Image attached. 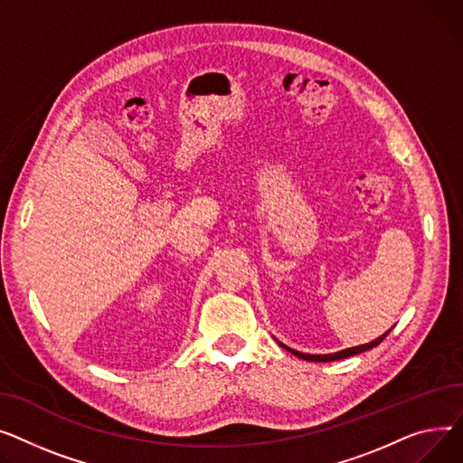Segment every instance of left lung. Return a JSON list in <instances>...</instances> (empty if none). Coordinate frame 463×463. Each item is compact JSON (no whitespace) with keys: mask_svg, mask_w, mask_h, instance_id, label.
<instances>
[{"mask_svg":"<svg viewBox=\"0 0 463 463\" xmlns=\"http://www.w3.org/2000/svg\"><path fill=\"white\" fill-rule=\"evenodd\" d=\"M389 335V331L383 335V336H379V338H375V340H372L370 344H363V345H355V347H347V349H342V351H336V353H329V355H308V353H301V351H295V349H291V347H288V345H284V344H280L282 347H286L288 351H291L295 357H298V359H305V361H314V363H329V361H338V359H345V357H351V355H357V353H363V351H366V349H372V347H375L377 344H382L383 342V338Z\"/></svg>","mask_w":463,"mask_h":463,"instance_id":"8db88e82","label":"left lung"}]
</instances>
